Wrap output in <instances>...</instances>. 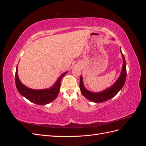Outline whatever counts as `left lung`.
Returning <instances> with one entry per match:
<instances>
[{"label": "left lung", "instance_id": "1", "mask_svg": "<svg viewBox=\"0 0 146 146\" xmlns=\"http://www.w3.org/2000/svg\"><path fill=\"white\" fill-rule=\"evenodd\" d=\"M120 50L123 58L122 69L121 70L120 76L118 78L117 81L114 83L111 87H110L107 88V89H106L104 91L100 92H94L90 91L87 90L85 87L84 86L83 83V78L82 77L80 76V89L83 96L85 97L86 99L96 103L103 102L107 101L113 98V97L115 96L118 93V92L122 89L125 82L127 77V70L125 58L121 51V47Z\"/></svg>", "mask_w": 146, "mask_h": 146}]
</instances>
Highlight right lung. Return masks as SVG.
Returning <instances> with one entry per match:
<instances>
[{"mask_svg":"<svg viewBox=\"0 0 146 146\" xmlns=\"http://www.w3.org/2000/svg\"><path fill=\"white\" fill-rule=\"evenodd\" d=\"M67 72L61 75L52 87L45 90H32L24 85L17 76V66L16 70L15 82L17 91L24 97L32 102L38 105H46L54 100L58 96L61 85V80Z\"/></svg>","mask_w":146,"mask_h":146,"instance_id":"obj_1","label":"right lung"}]
</instances>
